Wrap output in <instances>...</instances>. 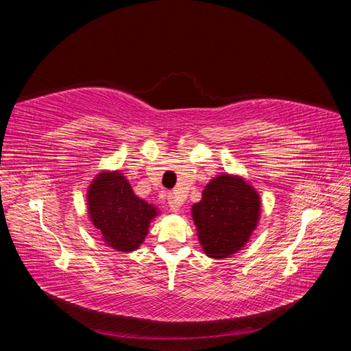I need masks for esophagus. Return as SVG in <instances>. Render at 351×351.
<instances>
[{
    "label": "esophagus",
    "instance_id": "obj_1",
    "mask_svg": "<svg viewBox=\"0 0 351 351\" xmlns=\"http://www.w3.org/2000/svg\"><path fill=\"white\" fill-rule=\"evenodd\" d=\"M168 206L173 212H178L180 206H182V202L176 195H168Z\"/></svg>",
    "mask_w": 351,
    "mask_h": 351
}]
</instances>
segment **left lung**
Returning a JSON list of instances; mask_svg holds the SVG:
<instances>
[{
    "label": "left lung",
    "mask_w": 351,
    "mask_h": 351,
    "mask_svg": "<svg viewBox=\"0 0 351 351\" xmlns=\"http://www.w3.org/2000/svg\"><path fill=\"white\" fill-rule=\"evenodd\" d=\"M197 237L205 254L228 258L246 244L258 226L261 197L240 176L221 174L204 189L192 206Z\"/></svg>",
    "instance_id": "1"
}]
</instances>
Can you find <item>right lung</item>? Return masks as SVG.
I'll return each instance as SVG.
<instances>
[{
    "instance_id": "obj_1",
    "label": "right lung",
    "mask_w": 351,
    "mask_h": 351,
    "mask_svg": "<svg viewBox=\"0 0 351 351\" xmlns=\"http://www.w3.org/2000/svg\"><path fill=\"white\" fill-rule=\"evenodd\" d=\"M88 210L104 243L119 252L139 249L158 209L137 197L120 171H104L88 189Z\"/></svg>"
}]
</instances>
